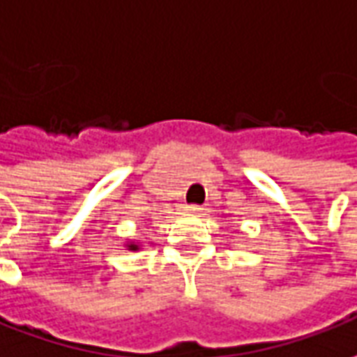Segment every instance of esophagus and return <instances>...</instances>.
<instances>
[{
	"instance_id": "obj_1",
	"label": "esophagus",
	"mask_w": 357,
	"mask_h": 357,
	"mask_svg": "<svg viewBox=\"0 0 357 357\" xmlns=\"http://www.w3.org/2000/svg\"><path fill=\"white\" fill-rule=\"evenodd\" d=\"M185 211H187V213L199 214V213H203L204 208H203V206H201V204H187V206H185Z\"/></svg>"
}]
</instances>
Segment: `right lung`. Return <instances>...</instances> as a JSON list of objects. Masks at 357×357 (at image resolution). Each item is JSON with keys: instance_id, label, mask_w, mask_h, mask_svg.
<instances>
[{"instance_id": "obj_1", "label": "right lung", "mask_w": 357, "mask_h": 357, "mask_svg": "<svg viewBox=\"0 0 357 357\" xmlns=\"http://www.w3.org/2000/svg\"><path fill=\"white\" fill-rule=\"evenodd\" d=\"M127 248H129V251H137V249H139V245L131 241V243H127Z\"/></svg>"}]
</instances>
